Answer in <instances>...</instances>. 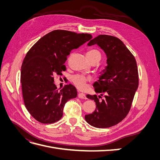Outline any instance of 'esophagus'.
<instances>
[{
  "label": "esophagus",
  "mask_w": 160,
  "mask_h": 160,
  "mask_svg": "<svg viewBox=\"0 0 160 160\" xmlns=\"http://www.w3.org/2000/svg\"><path fill=\"white\" fill-rule=\"evenodd\" d=\"M78 97L79 98H81V99H86L87 98H86V95L84 94V93H78Z\"/></svg>",
  "instance_id": "obj_1"
}]
</instances>
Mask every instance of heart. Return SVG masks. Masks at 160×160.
Here are the masks:
<instances>
[{
    "instance_id": "obj_1",
    "label": "heart",
    "mask_w": 160,
    "mask_h": 160,
    "mask_svg": "<svg viewBox=\"0 0 160 160\" xmlns=\"http://www.w3.org/2000/svg\"><path fill=\"white\" fill-rule=\"evenodd\" d=\"M101 52L98 49H90L87 51V56H88L89 61L93 58L98 57L101 58ZM90 79L81 75H76L72 77V82L73 84L79 89H85L87 87V83Z\"/></svg>"
}]
</instances>
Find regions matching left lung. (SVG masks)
Here are the masks:
<instances>
[{"mask_svg":"<svg viewBox=\"0 0 160 160\" xmlns=\"http://www.w3.org/2000/svg\"><path fill=\"white\" fill-rule=\"evenodd\" d=\"M95 44L106 53L108 65L93 84L95 92L101 95H87L94 100L96 109L85 118L92 126L107 128L122 122L130 111L139 85L138 69L134 56L119 38L100 35L88 45Z\"/></svg>","mask_w":160,"mask_h":160,"instance_id":"8db88e82","label":"left lung"}]
</instances>
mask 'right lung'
Instances as JSON below:
<instances>
[{"label":"right lung","instance_id":"obj_1","mask_svg":"<svg viewBox=\"0 0 160 160\" xmlns=\"http://www.w3.org/2000/svg\"><path fill=\"white\" fill-rule=\"evenodd\" d=\"M92 38L91 34L55 30L41 37L27 53L21 66V83L25 107L42 123H52L62 116L65 104L75 98V87L65 85L60 91L54 75L66 69L67 56Z\"/></svg>","mask_w":160,"mask_h":160}]
</instances>
